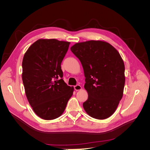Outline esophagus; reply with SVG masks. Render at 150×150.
<instances>
[{"instance_id": "34e87169", "label": "esophagus", "mask_w": 150, "mask_h": 150, "mask_svg": "<svg viewBox=\"0 0 150 150\" xmlns=\"http://www.w3.org/2000/svg\"><path fill=\"white\" fill-rule=\"evenodd\" d=\"M82 89V87L79 85V84H77L76 86H74V89L76 91H79Z\"/></svg>"}]
</instances>
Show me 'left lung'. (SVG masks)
I'll use <instances>...</instances> for the list:
<instances>
[{
    "mask_svg": "<svg viewBox=\"0 0 150 150\" xmlns=\"http://www.w3.org/2000/svg\"><path fill=\"white\" fill-rule=\"evenodd\" d=\"M71 51L81 62L88 98L83 103L87 114L98 120L110 117L123 95L125 64L118 51L102 40L78 42Z\"/></svg>",
    "mask_w": 150,
    "mask_h": 150,
    "instance_id": "obj_1",
    "label": "left lung"
}]
</instances>
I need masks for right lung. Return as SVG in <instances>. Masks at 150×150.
<instances>
[{"mask_svg": "<svg viewBox=\"0 0 150 150\" xmlns=\"http://www.w3.org/2000/svg\"><path fill=\"white\" fill-rule=\"evenodd\" d=\"M70 42L57 39L36 40L22 60V81L26 97L40 118L54 120L62 115L74 88L62 79L61 64Z\"/></svg>", "mask_w": 150, "mask_h": 150, "instance_id": "add662e5", "label": "right lung"}]
</instances>
